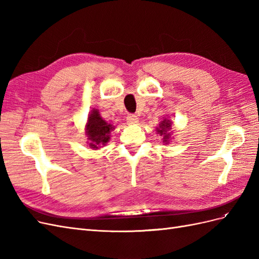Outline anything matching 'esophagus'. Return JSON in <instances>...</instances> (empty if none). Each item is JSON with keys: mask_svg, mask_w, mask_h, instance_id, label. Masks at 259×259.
I'll return each mask as SVG.
<instances>
[{"mask_svg": "<svg viewBox=\"0 0 259 259\" xmlns=\"http://www.w3.org/2000/svg\"><path fill=\"white\" fill-rule=\"evenodd\" d=\"M138 121H139V120H138V116L135 115V114H128V115L126 116V122H127V124H130V125L137 124Z\"/></svg>", "mask_w": 259, "mask_h": 259, "instance_id": "obj_1", "label": "esophagus"}]
</instances>
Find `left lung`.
<instances>
[{"instance_id": "1", "label": "left lung", "mask_w": 259, "mask_h": 259, "mask_svg": "<svg viewBox=\"0 0 259 259\" xmlns=\"http://www.w3.org/2000/svg\"><path fill=\"white\" fill-rule=\"evenodd\" d=\"M171 125H173V122H171L169 119H164L159 123L158 126L155 127L156 134H159L160 136L163 137L162 139L163 143L166 145H168L171 142V139H173V137H171V135H173Z\"/></svg>"}]
</instances>
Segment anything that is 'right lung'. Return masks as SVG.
<instances>
[{"label":"right lung","mask_w":259,"mask_h":259,"mask_svg":"<svg viewBox=\"0 0 259 259\" xmlns=\"http://www.w3.org/2000/svg\"><path fill=\"white\" fill-rule=\"evenodd\" d=\"M113 130V125L104 120L97 109L94 108L89 113L88 122L85 124V135L88 137L86 144L93 150H98L110 140Z\"/></svg>","instance_id":"add662e5"}]
</instances>
